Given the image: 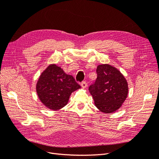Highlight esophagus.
<instances>
[{
	"label": "esophagus",
	"instance_id": "obj_1",
	"mask_svg": "<svg viewBox=\"0 0 159 159\" xmlns=\"http://www.w3.org/2000/svg\"><path fill=\"white\" fill-rule=\"evenodd\" d=\"M81 88H82L83 89H85V88H87V86H88V85H87V83H86L85 81H83V82L81 83Z\"/></svg>",
	"mask_w": 159,
	"mask_h": 159
}]
</instances>
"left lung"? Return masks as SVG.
Listing matches in <instances>:
<instances>
[{
	"label": "left lung",
	"mask_w": 159,
	"mask_h": 159,
	"mask_svg": "<svg viewBox=\"0 0 159 159\" xmlns=\"http://www.w3.org/2000/svg\"><path fill=\"white\" fill-rule=\"evenodd\" d=\"M95 84L89 88L95 107L103 113H112L122 106L129 91L128 83L118 69L107 64L98 65Z\"/></svg>",
	"instance_id": "left-lung-1"
}]
</instances>
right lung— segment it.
Wrapping results in <instances>:
<instances>
[{"label": "right lung", "mask_w": 159, "mask_h": 159, "mask_svg": "<svg viewBox=\"0 0 159 159\" xmlns=\"http://www.w3.org/2000/svg\"><path fill=\"white\" fill-rule=\"evenodd\" d=\"M80 88L73 76L66 74L56 64H51L41 73L36 85V91L46 107L57 111L68 104L71 93Z\"/></svg>", "instance_id": "add662e5"}]
</instances>
